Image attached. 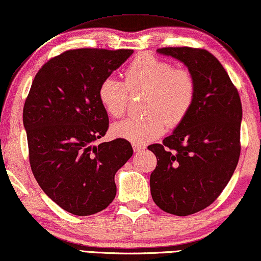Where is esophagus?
Instances as JSON below:
<instances>
[{
    "instance_id": "1",
    "label": "esophagus",
    "mask_w": 261,
    "mask_h": 261,
    "mask_svg": "<svg viewBox=\"0 0 261 261\" xmlns=\"http://www.w3.org/2000/svg\"><path fill=\"white\" fill-rule=\"evenodd\" d=\"M143 144H140V143H133V150L135 151V153H139V151H141L144 149Z\"/></svg>"
}]
</instances>
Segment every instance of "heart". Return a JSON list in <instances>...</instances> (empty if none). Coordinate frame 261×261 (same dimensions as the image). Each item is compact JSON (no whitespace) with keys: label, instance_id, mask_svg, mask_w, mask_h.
<instances>
[{"label":"heart","instance_id":"obj_1","mask_svg":"<svg viewBox=\"0 0 261 261\" xmlns=\"http://www.w3.org/2000/svg\"><path fill=\"white\" fill-rule=\"evenodd\" d=\"M125 82L107 77L100 83L98 98L111 118L125 114L129 93H144L141 118L114 123L112 134L134 143L159 138L169 127L179 125L194 106L196 80L191 72L174 67L151 55H140L123 71Z\"/></svg>","mask_w":261,"mask_h":261}]
</instances>
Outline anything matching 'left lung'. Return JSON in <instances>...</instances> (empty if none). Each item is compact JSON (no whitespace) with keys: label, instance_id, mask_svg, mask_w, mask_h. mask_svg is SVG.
<instances>
[{"label":"left lung","instance_id":"left-lung-1","mask_svg":"<svg viewBox=\"0 0 261 261\" xmlns=\"http://www.w3.org/2000/svg\"><path fill=\"white\" fill-rule=\"evenodd\" d=\"M188 67L196 99L187 118L162 143L148 146L158 164L150 175L151 197L160 209L189 216L217 199L240 155L243 110L237 89L217 58L195 47H162Z\"/></svg>","mask_w":261,"mask_h":261}]
</instances>
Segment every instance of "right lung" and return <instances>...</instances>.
<instances>
[{"instance_id":"1","label":"right lung","mask_w":261,"mask_h":261,"mask_svg":"<svg viewBox=\"0 0 261 261\" xmlns=\"http://www.w3.org/2000/svg\"><path fill=\"white\" fill-rule=\"evenodd\" d=\"M133 50L77 49L37 72L23 108L29 161L42 190L70 214L90 216L113 202L114 176L133 155L125 139L94 144L108 129L100 83Z\"/></svg>"}]
</instances>
